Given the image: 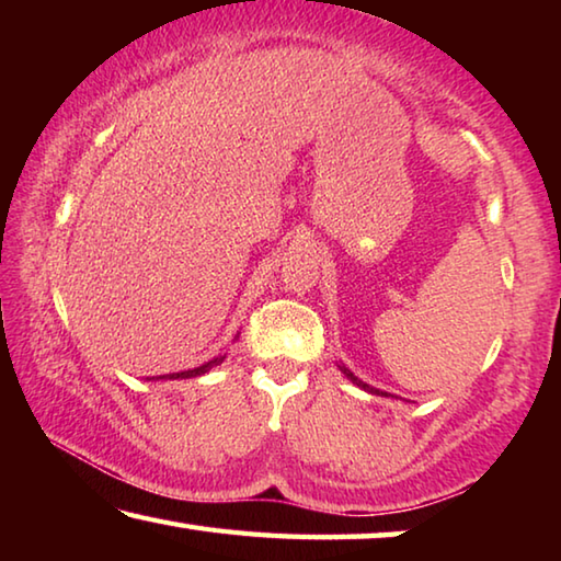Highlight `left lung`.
I'll return each mask as SVG.
<instances>
[{
	"mask_svg": "<svg viewBox=\"0 0 561 561\" xmlns=\"http://www.w3.org/2000/svg\"><path fill=\"white\" fill-rule=\"evenodd\" d=\"M341 371H344V374H346V376L351 378V381H356V383H358L360 388H368L366 383H360V381H358V378H356L354 374H348V371H346V368H341ZM368 391H371V393H381V396H388V393H383V391H376V388H368Z\"/></svg>",
	"mask_w": 561,
	"mask_h": 561,
	"instance_id": "obj_1",
	"label": "left lung"
}]
</instances>
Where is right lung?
I'll return each mask as SVG.
<instances>
[{"mask_svg": "<svg viewBox=\"0 0 561 561\" xmlns=\"http://www.w3.org/2000/svg\"><path fill=\"white\" fill-rule=\"evenodd\" d=\"M220 360H222V358H215V360H210V364H205V366H201V368H193V371H183V374H170V378H193V376H203V374L210 371L213 366L220 364Z\"/></svg>", "mask_w": 561, "mask_h": 561, "instance_id": "1", "label": "right lung"}]
</instances>
